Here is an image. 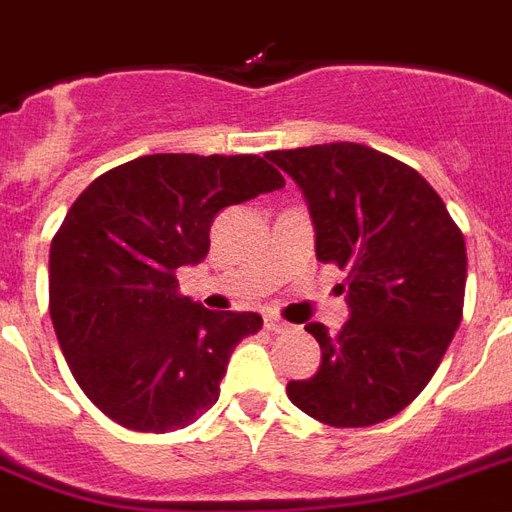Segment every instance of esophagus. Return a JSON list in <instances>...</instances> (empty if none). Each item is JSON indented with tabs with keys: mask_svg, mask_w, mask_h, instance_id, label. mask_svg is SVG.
Returning <instances> with one entry per match:
<instances>
[{
	"mask_svg": "<svg viewBox=\"0 0 512 512\" xmlns=\"http://www.w3.org/2000/svg\"><path fill=\"white\" fill-rule=\"evenodd\" d=\"M264 328H267L269 334H283V331H288V323H285V320H280V318H267Z\"/></svg>",
	"mask_w": 512,
	"mask_h": 512,
	"instance_id": "esophagus-1",
	"label": "esophagus"
}]
</instances>
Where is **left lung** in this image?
Listing matches in <instances>:
<instances>
[{"label": "left lung", "mask_w": 512, "mask_h": 512, "mask_svg": "<svg viewBox=\"0 0 512 512\" xmlns=\"http://www.w3.org/2000/svg\"><path fill=\"white\" fill-rule=\"evenodd\" d=\"M267 157L307 197L318 259L347 272L350 304L342 331L307 326L323 360L288 382V398L323 425H379L425 390L449 350L465 307V237L417 170L371 146Z\"/></svg>", "instance_id": "left-lung-1"}]
</instances>
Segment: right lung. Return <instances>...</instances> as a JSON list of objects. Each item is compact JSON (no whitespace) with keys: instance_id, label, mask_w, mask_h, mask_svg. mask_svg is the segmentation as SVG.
Wrapping results in <instances>:
<instances>
[{"instance_id":"obj_1","label":"right lung","mask_w":512,"mask_h":512,"mask_svg":"<svg viewBox=\"0 0 512 512\" xmlns=\"http://www.w3.org/2000/svg\"><path fill=\"white\" fill-rule=\"evenodd\" d=\"M256 154H146L106 170L50 245V318L87 398L117 425L170 433L219 400L256 312H211L178 293L176 269L211 248L213 216L283 189Z\"/></svg>"}]
</instances>
